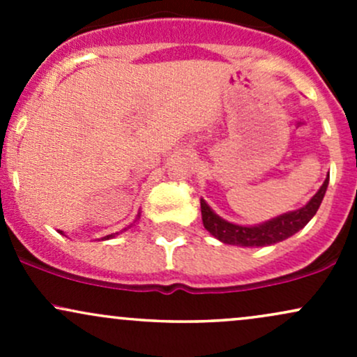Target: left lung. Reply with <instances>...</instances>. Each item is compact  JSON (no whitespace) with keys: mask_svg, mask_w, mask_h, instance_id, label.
Segmentation results:
<instances>
[{"mask_svg":"<svg viewBox=\"0 0 357 357\" xmlns=\"http://www.w3.org/2000/svg\"><path fill=\"white\" fill-rule=\"evenodd\" d=\"M327 184H329V176H327L322 186L319 188V191L310 198V202L305 206H302L301 210L284 213V215L277 216V218H272L260 225H253V227H241V225H235L223 220L208 206L204 199H202L203 225L215 238L228 245H236V247H267V245L278 243V241L296 235L298 230H302L312 220V216L317 213L319 206H321Z\"/></svg>","mask_w":357,"mask_h":357,"instance_id":"left-lung-1","label":"left lung"}]
</instances>
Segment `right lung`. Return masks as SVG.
Instances as JSON below:
<instances>
[{"mask_svg": "<svg viewBox=\"0 0 357 357\" xmlns=\"http://www.w3.org/2000/svg\"><path fill=\"white\" fill-rule=\"evenodd\" d=\"M124 230H126V228H124ZM61 233V231H60ZM116 235H119V233H114V235H107V236H104V238H102V240H109V238H114V236H116Z\"/></svg>", "mask_w": 357, "mask_h": 357, "instance_id": "obj_1", "label": "right lung"}]
</instances>
